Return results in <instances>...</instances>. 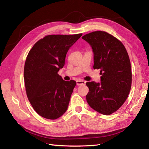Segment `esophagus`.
I'll use <instances>...</instances> for the list:
<instances>
[{"label": "esophagus", "mask_w": 149, "mask_h": 149, "mask_svg": "<svg viewBox=\"0 0 149 149\" xmlns=\"http://www.w3.org/2000/svg\"><path fill=\"white\" fill-rule=\"evenodd\" d=\"M76 83H77V85H78V86H80V85H84L86 84V82L82 80H77L76 81Z\"/></svg>", "instance_id": "34e87169"}]
</instances>
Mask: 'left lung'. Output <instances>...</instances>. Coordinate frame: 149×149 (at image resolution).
I'll use <instances>...</instances> for the list:
<instances>
[{
  "label": "left lung",
  "mask_w": 149,
  "mask_h": 149,
  "mask_svg": "<svg viewBox=\"0 0 149 149\" xmlns=\"http://www.w3.org/2000/svg\"><path fill=\"white\" fill-rule=\"evenodd\" d=\"M93 53V68L100 69V83L88 82L86 100L91 108L104 115L115 112L127 99L131 90L132 72L129 57L121 42L104 31L82 37Z\"/></svg>",
  "instance_id": "1"
}]
</instances>
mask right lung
Segmentation results:
<instances>
[{
  "label": "right lung",
  "mask_w": 149,
  "mask_h": 149,
  "mask_svg": "<svg viewBox=\"0 0 149 149\" xmlns=\"http://www.w3.org/2000/svg\"><path fill=\"white\" fill-rule=\"evenodd\" d=\"M81 36H46L28 54L24 71L27 96L34 111L43 118L57 119L68 109L76 82L64 81L58 72L65 65L69 49Z\"/></svg>",
  "instance_id": "right-lung-1"
}]
</instances>
